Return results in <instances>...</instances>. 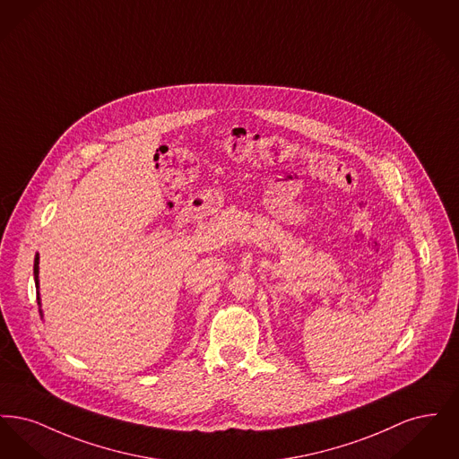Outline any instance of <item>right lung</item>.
Here are the masks:
<instances>
[{
	"label": "right lung",
	"instance_id": "right-lung-1",
	"mask_svg": "<svg viewBox=\"0 0 459 459\" xmlns=\"http://www.w3.org/2000/svg\"><path fill=\"white\" fill-rule=\"evenodd\" d=\"M38 273H39V255H36V260H34V279H36V285L39 287V281H38ZM39 299V298H38ZM41 305V303H39ZM43 315V313H41Z\"/></svg>",
	"mask_w": 459,
	"mask_h": 459
}]
</instances>
